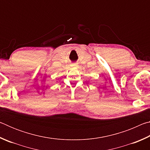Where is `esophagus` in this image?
Wrapping results in <instances>:
<instances>
[{
  "mask_svg": "<svg viewBox=\"0 0 150 150\" xmlns=\"http://www.w3.org/2000/svg\"><path fill=\"white\" fill-rule=\"evenodd\" d=\"M77 63H73V64L71 65V67H77Z\"/></svg>",
  "mask_w": 150,
  "mask_h": 150,
  "instance_id": "1",
  "label": "esophagus"
}]
</instances>
